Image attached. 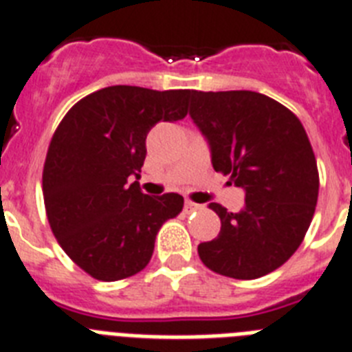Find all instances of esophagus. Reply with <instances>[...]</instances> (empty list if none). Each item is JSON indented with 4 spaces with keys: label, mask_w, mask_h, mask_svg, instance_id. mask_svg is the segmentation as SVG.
Instances as JSON below:
<instances>
[{
    "label": "esophagus",
    "mask_w": 352,
    "mask_h": 352,
    "mask_svg": "<svg viewBox=\"0 0 352 352\" xmlns=\"http://www.w3.org/2000/svg\"><path fill=\"white\" fill-rule=\"evenodd\" d=\"M199 208H201V205H197V203H194V201H185V212H194V210H199Z\"/></svg>",
    "instance_id": "34e87169"
}]
</instances>
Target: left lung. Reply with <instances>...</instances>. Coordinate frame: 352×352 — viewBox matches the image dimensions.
<instances>
[{
    "label": "left lung",
    "instance_id": "8db88e82",
    "mask_svg": "<svg viewBox=\"0 0 352 352\" xmlns=\"http://www.w3.org/2000/svg\"><path fill=\"white\" fill-rule=\"evenodd\" d=\"M212 167L245 190V207L221 219L216 239L197 246L203 264L232 278H259L300 246L318 199V170L300 120L255 91H190V111Z\"/></svg>",
    "mask_w": 352,
    "mask_h": 352
}]
</instances>
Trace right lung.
I'll return each mask as SVG.
<instances>
[{
	"label": "right lung",
	"mask_w": 352,
	"mask_h": 352,
	"mask_svg": "<svg viewBox=\"0 0 352 352\" xmlns=\"http://www.w3.org/2000/svg\"><path fill=\"white\" fill-rule=\"evenodd\" d=\"M190 89L109 86L78 100L48 147L43 196L52 232L93 278L113 283L149 264L158 230L183 208L176 192L140 190L145 138L187 115Z\"/></svg>",
	"instance_id": "1"
}]
</instances>
